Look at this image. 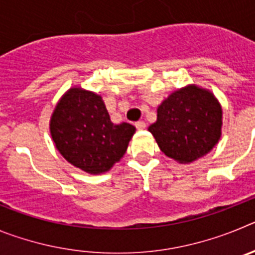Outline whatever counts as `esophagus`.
Listing matches in <instances>:
<instances>
[{"label":"esophagus","instance_id":"obj_1","mask_svg":"<svg viewBox=\"0 0 255 255\" xmlns=\"http://www.w3.org/2000/svg\"><path fill=\"white\" fill-rule=\"evenodd\" d=\"M135 128L138 130H143L147 128V124L144 123V121H138V123H135Z\"/></svg>","mask_w":255,"mask_h":255}]
</instances>
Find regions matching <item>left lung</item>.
Instances as JSON below:
<instances>
[{
  "label": "left lung",
  "mask_w": 255,
  "mask_h": 255,
  "mask_svg": "<svg viewBox=\"0 0 255 255\" xmlns=\"http://www.w3.org/2000/svg\"><path fill=\"white\" fill-rule=\"evenodd\" d=\"M221 128L222 108L217 98L207 89L188 85L158 106L157 121L148 130L167 157L190 163L213 149Z\"/></svg>",
  "instance_id": "8db88e82"
}]
</instances>
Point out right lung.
<instances>
[{
  "instance_id": "add662e5",
  "label": "right lung",
  "mask_w": 255,
  "mask_h": 255,
  "mask_svg": "<svg viewBox=\"0 0 255 255\" xmlns=\"http://www.w3.org/2000/svg\"><path fill=\"white\" fill-rule=\"evenodd\" d=\"M49 131L67 162L98 175L111 170L123 158L135 128L128 123L114 124L102 97L74 87L56 105Z\"/></svg>"
}]
</instances>
